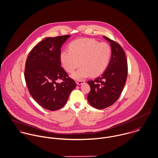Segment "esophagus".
Here are the masks:
<instances>
[{
    "label": "esophagus",
    "mask_w": 158,
    "mask_h": 158,
    "mask_svg": "<svg viewBox=\"0 0 158 158\" xmlns=\"http://www.w3.org/2000/svg\"><path fill=\"white\" fill-rule=\"evenodd\" d=\"M85 80H78V81H76L77 84L78 85H81L82 83H85Z\"/></svg>",
    "instance_id": "obj_1"
}]
</instances>
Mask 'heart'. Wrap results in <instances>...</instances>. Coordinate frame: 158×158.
Returning a JSON list of instances; mask_svg holds the SVG:
<instances>
[{
  "instance_id": "heart-1",
  "label": "heart",
  "mask_w": 158,
  "mask_h": 158,
  "mask_svg": "<svg viewBox=\"0 0 158 158\" xmlns=\"http://www.w3.org/2000/svg\"><path fill=\"white\" fill-rule=\"evenodd\" d=\"M68 50L62 52L60 62L64 69L72 73L80 65L81 67L72 75L76 80L89 77H98L106 69L111 56V48L105 42L99 43L93 39H81L72 41Z\"/></svg>"
}]
</instances>
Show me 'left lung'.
Segmentation results:
<instances>
[{"label": "left lung", "instance_id": "obj_1", "mask_svg": "<svg viewBox=\"0 0 158 158\" xmlns=\"http://www.w3.org/2000/svg\"><path fill=\"white\" fill-rule=\"evenodd\" d=\"M104 37L110 42L111 48L110 63L101 77L88 81L91 88L88 101L98 109L111 106L118 99L127 76V62L123 49L115 41Z\"/></svg>", "mask_w": 158, "mask_h": 158}]
</instances>
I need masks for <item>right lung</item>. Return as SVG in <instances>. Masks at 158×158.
Returning a JSON list of instances; mask_svg holds the SVG:
<instances>
[{"label": "right lung", "instance_id": "obj_1", "mask_svg": "<svg viewBox=\"0 0 158 158\" xmlns=\"http://www.w3.org/2000/svg\"><path fill=\"white\" fill-rule=\"evenodd\" d=\"M70 35L47 37L35 45L25 64L24 78L32 98L42 107L54 111L66 104L75 81L60 66V48ZM62 82L59 84L57 80Z\"/></svg>", "mask_w": 158, "mask_h": 158}]
</instances>
